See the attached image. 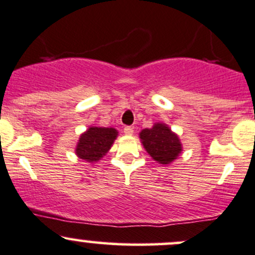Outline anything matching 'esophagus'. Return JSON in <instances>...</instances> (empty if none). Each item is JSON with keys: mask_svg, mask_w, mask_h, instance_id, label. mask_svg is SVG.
Masks as SVG:
<instances>
[{"mask_svg": "<svg viewBox=\"0 0 255 255\" xmlns=\"http://www.w3.org/2000/svg\"><path fill=\"white\" fill-rule=\"evenodd\" d=\"M123 132H125V134H127V135H132L133 127H130V126H126V127L123 128Z\"/></svg>", "mask_w": 255, "mask_h": 255, "instance_id": "esophagus-1", "label": "esophagus"}]
</instances>
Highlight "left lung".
Segmentation results:
<instances>
[{
	"label": "left lung",
	"mask_w": 255,
	"mask_h": 255,
	"mask_svg": "<svg viewBox=\"0 0 255 255\" xmlns=\"http://www.w3.org/2000/svg\"><path fill=\"white\" fill-rule=\"evenodd\" d=\"M140 139L151 157L162 164H168L174 161L181 151V144L177 134L162 123H156L150 129H142Z\"/></svg>",
	"instance_id": "1"
}]
</instances>
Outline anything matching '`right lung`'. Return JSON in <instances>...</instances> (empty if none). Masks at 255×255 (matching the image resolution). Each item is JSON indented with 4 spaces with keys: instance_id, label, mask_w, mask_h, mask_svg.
<instances>
[{
    "instance_id": "add662e5",
    "label": "right lung",
    "mask_w": 255,
    "mask_h": 255,
    "mask_svg": "<svg viewBox=\"0 0 255 255\" xmlns=\"http://www.w3.org/2000/svg\"><path fill=\"white\" fill-rule=\"evenodd\" d=\"M116 136L117 130L114 128L91 127L81 135L76 153L88 162L98 161L108 152Z\"/></svg>"
}]
</instances>
